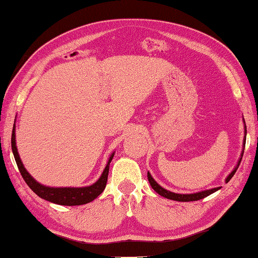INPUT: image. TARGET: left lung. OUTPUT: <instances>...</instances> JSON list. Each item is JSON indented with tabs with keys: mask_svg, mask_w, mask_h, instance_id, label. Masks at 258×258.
<instances>
[{
	"mask_svg": "<svg viewBox=\"0 0 258 258\" xmlns=\"http://www.w3.org/2000/svg\"><path fill=\"white\" fill-rule=\"evenodd\" d=\"M244 122H245V121H244ZM246 134H247V130H246V124H245V138H244V144H242V145H244V148H242V152H241V155H240V158L237 163V166L234 168V171H232L229 175H228L227 178H226V183L230 181L231 177L235 175L238 167H239V164L241 162L242 155H244V149H245V144H246ZM147 177H148V181L150 183V185H152V187L159 194V196H162V197L166 198V199H169V200L179 201V202H189V201L201 200V199L210 196V194L215 193L216 191H218V189H220V187H215V188L206 189V191H201V192H197V193H192V194H179V193H174V192H171V191H167V189H165L164 187L160 186L159 184L153 178V176L150 175L149 172L147 173Z\"/></svg>",
	"mask_w": 258,
	"mask_h": 258,
	"instance_id": "1",
	"label": "left lung"
}]
</instances>
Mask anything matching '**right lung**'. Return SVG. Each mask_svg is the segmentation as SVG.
Segmentation results:
<instances>
[{"mask_svg": "<svg viewBox=\"0 0 258 258\" xmlns=\"http://www.w3.org/2000/svg\"><path fill=\"white\" fill-rule=\"evenodd\" d=\"M11 147H12L14 159H16L17 162L19 171H20L23 179L28 184V186L30 187L39 198L45 199L47 201L56 203V205H60V206H81V205H85V203L93 201L94 199L98 198L105 188L106 181H108L110 163L114 156V153H112L100 178L90 186L50 187V186H46V185H42L40 183H38L36 179L27 172V169L24 168L20 159V156H19L17 145H16V124L13 125V130H12Z\"/></svg>", "mask_w": 258, "mask_h": 258, "instance_id": "1", "label": "right lung"}]
</instances>
